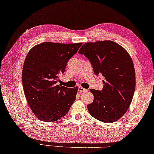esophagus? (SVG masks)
I'll return each mask as SVG.
<instances>
[{
    "label": "esophagus",
    "instance_id": "esophagus-1",
    "mask_svg": "<svg viewBox=\"0 0 154 154\" xmlns=\"http://www.w3.org/2000/svg\"><path fill=\"white\" fill-rule=\"evenodd\" d=\"M87 89H84V88L82 87H79V91L80 93H82V92H85L87 91Z\"/></svg>",
    "mask_w": 154,
    "mask_h": 154
}]
</instances>
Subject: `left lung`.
I'll return each instance as SVG.
<instances>
[{
  "label": "left lung",
  "instance_id": "1",
  "mask_svg": "<svg viewBox=\"0 0 154 154\" xmlns=\"http://www.w3.org/2000/svg\"><path fill=\"white\" fill-rule=\"evenodd\" d=\"M79 52L89 60L95 75L104 78L102 90H90L94 96L87 105L90 115L106 123L119 120L129 108L135 91L134 67L130 54L112 41L85 43Z\"/></svg>",
  "mask_w": 154,
  "mask_h": 154
}]
</instances>
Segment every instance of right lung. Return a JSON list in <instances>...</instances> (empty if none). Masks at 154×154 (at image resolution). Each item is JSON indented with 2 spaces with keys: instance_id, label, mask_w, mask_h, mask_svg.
Wrapping results in <instances>:
<instances>
[{
  "instance_id": "obj_1",
  "label": "right lung",
  "mask_w": 154,
  "mask_h": 154,
  "mask_svg": "<svg viewBox=\"0 0 154 154\" xmlns=\"http://www.w3.org/2000/svg\"><path fill=\"white\" fill-rule=\"evenodd\" d=\"M82 43L44 42L32 48L22 69V86L32 111L45 122H56L67 114L74 102L79 87L57 85L67 61Z\"/></svg>"
}]
</instances>
